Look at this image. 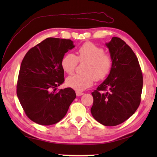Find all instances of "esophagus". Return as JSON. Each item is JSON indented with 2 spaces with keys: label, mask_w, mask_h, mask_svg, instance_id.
<instances>
[{
  "label": "esophagus",
  "mask_w": 157,
  "mask_h": 157,
  "mask_svg": "<svg viewBox=\"0 0 157 157\" xmlns=\"http://www.w3.org/2000/svg\"><path fill=\"white\" fill-rule=\"evenodd\" d=\"M84 94V93L82 92H79V91H77L76 92V95L78 96H82Z\"/></svg>",
  "instance_id": "34e87169"
}]
</instances>
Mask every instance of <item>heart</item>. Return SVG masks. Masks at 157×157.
<instances>
[{
  "mask_svg": "<svg viewBox=\"0 0 157 157\" xmlns=\"http://www.w3.org/2000/svg\"><path fill=\"white\" fill-rule=\"evenodd\" d=\"M104 49L92 42H86L76 52V56L71 53L65 55L61 59L63 71L68 74L75 71L78 62L86 63L83 73L84 74L73 75L69 77L66 84L69 87L78 91H82L91 87L96 81L107 76L113 65L111 56L104 52Z\"/></svg>",
  "mask_w": 157,
  "mask_h": 157,
  "instance_id": "1",
  "label": "heart"
}]
</instances>
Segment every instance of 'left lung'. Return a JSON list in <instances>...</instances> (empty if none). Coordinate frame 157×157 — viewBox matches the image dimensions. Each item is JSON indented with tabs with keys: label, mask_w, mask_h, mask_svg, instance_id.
Listing matches in <instances>:
<instances>
[{
	"label": "left lung",
	"mask_w": 157,
	"mask_h": 157,
	"mask_svg": "<svg viewBox=\"0 0 157 157\" xmlns=\"http://www.w3.org/2000/svg\"><path fill=\"white\" fill-rule=\"evenodd\" d=\"M113 59L109 76L96 90L91 113L105 126H115L129 119L141 101L143 77L137 56L126 43L113 37L106 44Z\"/></svg>",
	"instance_id": "obj_1"
}]
</instances>
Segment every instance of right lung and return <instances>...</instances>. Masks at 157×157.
<instances>
[{"label":"right lung","mask_w":157,"mask_h":157,"mask_svg":"<svg viewBox=\"0 0 157 157\" xmlns=\"http://www.w3.org/2000/svg\"><path fill=\"white\" fill-rule=\"evenodd\" d=\"M71 40L48 38L26 53L20 67L17 95L28 117L50 125L64 117L76 97L71 88L56 91L65 81L61 59L74 48Z\"/></svg>","instance_id":"obj_1"}]
</instances>
